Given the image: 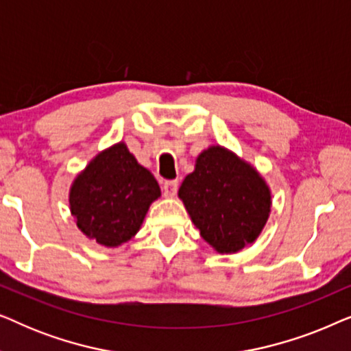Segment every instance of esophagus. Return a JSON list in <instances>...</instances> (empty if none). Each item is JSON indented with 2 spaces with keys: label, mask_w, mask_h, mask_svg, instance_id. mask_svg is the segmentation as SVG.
Segmentation results:
<instances>
[{
  "label": "esophagus",
  "mask_w": 351,
  "mask_h": 351,
  "mask_svg": "<svg viewBox=\"0 0 351 351\" xmlns=\"http://www.w3.org/2000/svg\"><path fill=\"white\" fill-rule=\"evenodd\" d=\"M177 189H179V182L177 180H166L165 185H162V191H165V196H167V198L176 196Z\"/></svg>",
  "instance_id": "obj_1"
}]
</instances>
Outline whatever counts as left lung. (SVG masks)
<instances>
[{
    "label": "left lung",
    "instance_id": "obj_1",
    "mask_svg": "<svg viewBox=\"0 0 351 351\" xmlns=\"http://www.w3.org/2000/svg\"><path fill=\"white\" fill-rule=\"evenodd\" d=\"M179 196L201 237L219 252H237L256 241L271 206L265 180L222 147L201 153Z\"/></svg>",
    "mask_w": 351,
    "mask_h": 351
}]
</instances>
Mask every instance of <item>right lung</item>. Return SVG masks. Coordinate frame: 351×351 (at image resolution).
<instances>
[{
  "instance_id": "1",
  "label": "right lung",
  "mask_w": 351,
  "mask_h": 351,
  "mask_svg": "<svg viewBox=\"0 0 351 351\" xmlns=\"http://www.w3.org/2000/svg\"><path fill=\"white\" fill-rule=\"evenodd\" d=\"M161 195L152 172L117 143L89 162L70 191V209L86 237L113 247L138 232L152 201Z\"/></svg>"
}]
</instances>
